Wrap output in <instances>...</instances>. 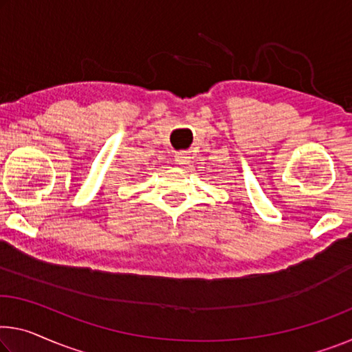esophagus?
I'll return each instance as SVG.
<instances>
[{
  "label": "esophagus",
  "instance_id": "34e87169",
  "mask_svg": "<svg viewBox=\"0 0 352 352\" xmlns=\"http://www.w3.org/2000/svg\"><path fill=\"white\" fill-rule=\"evenodd\" d=\"M175 157H176V162H177V164H179V165L188 164V159H190V157H188V154L184 153V151H181V153H176Z\"/></svg>",
  "mask_w": 352,
  "mask_h": 352
}]
</instances>
